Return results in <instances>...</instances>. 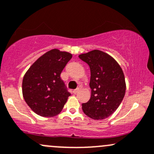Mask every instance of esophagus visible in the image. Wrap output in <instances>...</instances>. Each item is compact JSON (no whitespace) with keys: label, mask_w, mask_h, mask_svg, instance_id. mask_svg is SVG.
I'll return each instance as SVG.
<instances>
[{"label":"esophagus","mask_w":154,"mask_h":154,"mask_svg":"<svg viewBox=\"0 0 154 154\" xmlns=\"http://www.w3.org/2000/svg\"><path fill=\"white\" fill-rule=\"evenodd\" d=\"M79 91H80V88H77V89H75V90L73 91V93H74V94H77V93Z\"/></svg>","instance_id":"1"}]
</instances>
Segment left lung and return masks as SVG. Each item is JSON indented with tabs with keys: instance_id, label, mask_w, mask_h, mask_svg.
<instances>
[{
	"instance_id": "left-lung-1",
	"label": "left lung",
	"mask_w": 154,
	"mask_h": 154,
	"mask_svg": "<svg viewBox=\"0 0 154 154\" xmlns=\"http://www.w3.org/2000/svg\"><path fill=\"white\" fill-rule=\"evenodd\" d=\"M79 58L91 69V96L82 104V110L92 119H105L118 109L124 97L126 82L122 69L112 57L101 50L81 54Z\"/></svg>"
}]
</instances>
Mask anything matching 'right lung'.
<instances>
[{
	"label": "right lung",
	"instance_id": "add662e5",
	"mask_svg": "<svg viewBox=\"0 0 154 154\" xmlns=\"http://www.w3.org/2000/svg\"><path fill=\"white\" fill-rule=\"evenodd\" d=\"M72 55L53 49L34 62L23 80V95L35 113L42 117H53L60 112L71 94L60 74Z\"/></svg>",
	"mask_w": 154,
	"mask_h": 154
}]
</instances>
